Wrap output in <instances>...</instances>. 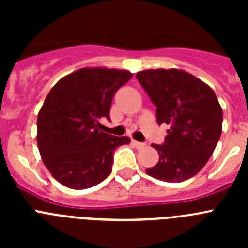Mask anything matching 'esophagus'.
I'll return each instance as SVG.
<instances>
[{"label": "esophagus", "instance_id": "1", "mask_svg": "<svg viewBox=\"0 0 248 248\" xmlns=\"http://www.w3.org/2000/svg\"><path fill=\"white\" fill-rule=\"evenodd\" d=\"M131 144H133V145H134L137 149H141V148H144V146H145V144L139 143V141H137V140H131Z\"/></svg>", "mask_w": 248, "mask_h": 248}]
</instances>
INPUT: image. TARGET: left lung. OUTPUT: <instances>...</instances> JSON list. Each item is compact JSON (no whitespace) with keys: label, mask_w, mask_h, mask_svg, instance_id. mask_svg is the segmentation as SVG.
<instances>
[{"label":"left lung","mask_w":248,"mask_h":248,"mask_svg":"<svg viewBox=\"0 0 248 248\" xmlns=\"http://www.w3.org/2000/svg\"><path fill=\"white\" fill-rule=\"evenodd\" d=\"M159 124L170 125L165 143L153 144L159 161L146 169L151 177L181 183L195 176L209 161L222 131V108L215 92L181 69H145L137 73Z\"/></svg>","instance_id":"8db88e82"}]
</instances>
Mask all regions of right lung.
<instances>
[{
    "instance_id": "right-lung-1",
    "label": "right lung",
    "mask_w": 248,
    "mask_h": 248,
    "mask_svg": "<svg viewBox=\"0 0 248 248\" xmlns=\"http://www.w3.org/2000/svg\"><path fill=\"white\" fill-rule=\"evenodd\" d=\"M125 69L82 68L49 91L37 119V144L46 168L58 183L83 190L109 176L114 150L130 143L100 130L109 120L114 94L131 79Z\"/></svg>"
}]
</instances>
